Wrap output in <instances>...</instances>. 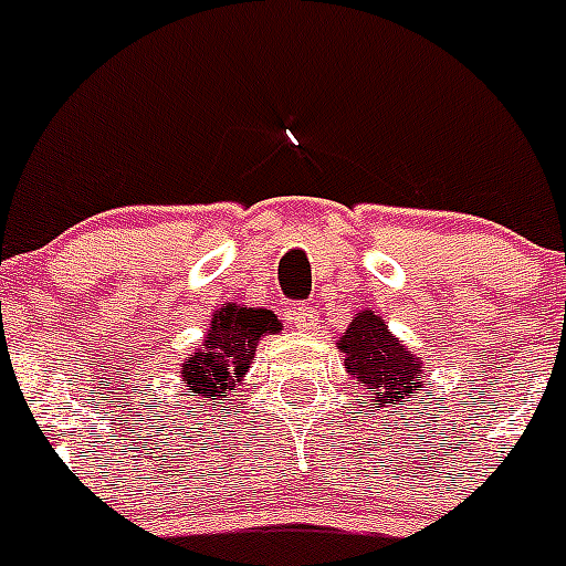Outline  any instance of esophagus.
<instances>
[{
	"instance_id": "esophagus-1",
	"label": "esophagus",
	"mask_w": 566,
	"mask_h": 566,
	"mask_svg": "<svg viewBox=\"0 0 566 566\" xmlns=\"http://www.w3.org/2000/svg\"><path fill=\"white\" fill-rule=\"evenodd\" d=\"M289 321H292L301 332H315L317 329V312L312 306H306V303L294 306L292 312H289Z\"/></svg>"
}]
</instances>
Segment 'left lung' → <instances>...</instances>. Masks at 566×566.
Wrapping results in <instances>:
<instances>
[{"mask_svg": "<svg viewBox=\"0 0 566 566\" xmlns=\"http://www.w3.org/2000/svg\"><path fill=\"white\" fill-rule=\"evenodd\" d=\"M337 349L343 352L346 375L364 389L360 398H369V409L407 403V398H418L427 386V364L371 308L357 312L337 340Z\"/></svg>", "mask_w": 566, "mask_h": 566, "instance_id": "left-lung-1", "label": "left lung"}]
</instances>
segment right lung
<instances>
[{
    "label": "right lung",
    "instance_id": "1",
    "mask_svg": "<svg viewBox=\"0 0 566 566\" xmlns=\"http://www.w3.org/2000/svg\"><path fill=\"white\" fill-rule=\"evenodd\" d=\"M283 323L272 308L223 303L211 312L206 340L197 343L195 352L182 360L180 378L195 395L197 407L217 409L231 389L243 384L251 369L254 352L265 335H277Z\"/></svg>",
    "mask_w": 566,
    "mask_h": 566
}]
</instances>
